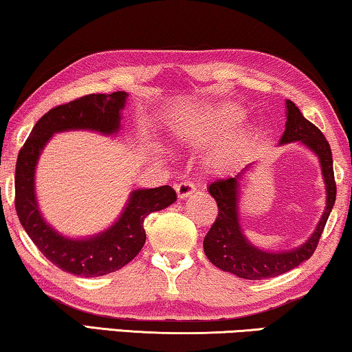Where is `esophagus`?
Returning a JSON list of instances; mask_svg holds the SVG:
<instances>
[{
    "label": "esophagus",
    "mask_w": 352,
    "mask_h": 352,
    "mask_svg": "<svg viewBox=\"0 0 352 352\" xmlns=\"http://www.w3.org/2000/svg\"><path fill=\"white\" fill-rule=\"evenodd\" d=\"M175 191H177L178 199H185V197H188L196 191V186L192 182H182L178 183V185H175Z\"/></svg>",
    "instance_id": "esophagus-1"
}]
</instances>
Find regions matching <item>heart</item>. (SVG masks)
<instances>
[{
    "mask_svg": "<svg viewBox=\"0 0 352 352\" xmlns=\"http://www.w3.org/2000/svg\"><path fill=\"white\" fill-rule=\"evenodd\" d=\"M242 118H244V110L241 107L234 103H217V105H209L182 116L177 124L172 127V132L183 145L196 146L225 135L232 127L239 124ZM242 142H244V133L239 131L228 135L212 151L209 160L210 164L214 167L226 164L239 150Z\"/></svg>",
    "mask_w": 352,
    "mask_h": 352,
    "instance_id": "b5f03b06",
    "label": "heart"
}]
</instances>
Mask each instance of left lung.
Segmentation results:
<instances>
[{"label": "left lung", "instance_id": "obj_1", "mask_svg": "<svg viewBox=\"0 0 352 352\" xmlns=\"http://www.w3.org/2000/svg\"><path fill=\"white\" fill-rule=\"evenodd\" d=\"M285 131L279 145L298 142L318 156L322 178L325 183V209L313 234L298 247L290 250H263L252 244L244 234L239 217V190L241 182L254 164H247L236 175L210 183V196L219 206V217L204 237V254L217 268L232 273L242 279L258 280L276 277L309 260L314 254L324 226L333 209L336 185L333 175V160L329 142L324 133L301 115L298 107L292 100H285Z\"/></svg>", "mask_w": 352, "mask_h": 352}]
</instances>
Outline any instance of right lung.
I'll list each match as a JSON object with an SVG mask.
<instances>
[{
	"mask_svg": "<svg viewBox=\"0 0 352 352\" xmlns=\"http://www.w3.org/2000/svg\"><path fill=\"white\" fill-rule=\"evenodd\" d=\"M129 94H89L49 110L30 132L16 166V210L19 220L46 258L65 273L97 277L121 270L135 258L146 241L143 221L151 212L166 209L177 201L169 185L138 188L129 195L121 215L97 234L68 237L44 220L34 188L39 156L54 137L67 131H92L116 135Z\"/></svg>",
	"mask_w": 352,
	"mask_h": 352,
	"instance_id": "1",
	"label": "right lung"
}]
</instances>
